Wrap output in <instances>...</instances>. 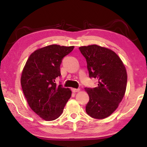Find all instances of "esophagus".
I'll return each instance as SVG.
<instances>
[{
	"mask_svg": "<svg viewBox=\"0 0 147 147\" xmlns=\"http://www.w3.org/2000/svg\"><path fill=\"white\" fill-rule=\"evenodd\" d=\"M80 90V88H73L72 89V91H73L74 93H76V92H78Z\"/></svg>",
	"mask_w": 147,
	"mask_h": 147,
	"instance_id": "34e87169",
	"label": "esophagus"
}]
</instances>
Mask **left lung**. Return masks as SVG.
Returning a JSON list of instances; mask_svg holds the SVG:
<instances>
[{
    "mask_svg": "<svg viewBox=\"0 0 147 147\" xmlns=\"http://www.w3.org/2000/svg\"><path fill=\"white\" fill-rule=\"evenodd\" d=\"M86 59L90 78L97 80L95 88H85L89 102L86 112L98 119L107 117L115 111L126 92L127 73L119 56L111 50L96 45L80 47Z\"/></svg>",
    "mask_w": 147,
    "mask_h": 147,
    "instance_id": "1",
    "label": "left lung"
}]
</instances>
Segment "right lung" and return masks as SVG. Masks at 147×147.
<instances>
[{
	"label": "right lung",
	"mask_w": 147,
	"mask_h": 147,
	"mask_svg": "<svg viewBox=\"0 0 147 147\" xmlns=\"http://www.w3.org/2000/svg\"><path fill=\"white\" fill-rule=\"evenodd\" d=\"M74 46L51 45L36 50L30 55L22 72L21 84L30 108L46 121L57 119L71 96V91L57 85L61 77L62 59Z\"/></svg>",
	"instance_id": "right-lung-1"
}]
</instances>
